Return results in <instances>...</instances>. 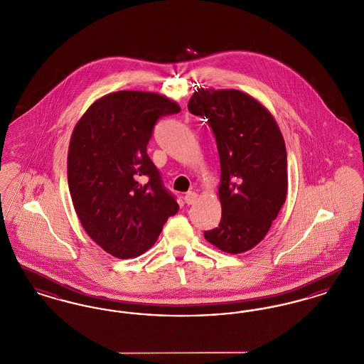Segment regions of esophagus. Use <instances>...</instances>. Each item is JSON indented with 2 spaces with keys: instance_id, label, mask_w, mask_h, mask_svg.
Returning <instances> with one entry per match:
<instances>
[{
  "instance_id": "1",
  "label": "esophagus",
  "mask_w": 364,
  "mask_h": 364,
  "mask_svg": "<svg viewBox=\"0 0 364 364\" xmlns=\"http://www.w3.org/2000/svg\"><path fill=\"white\" fill-rule=\"evenodd\" d=\"M196 199H198V193L193 192V191H190V192H187V193L184 195V202H186L187 205H193V203L196 202Z\"/></svg>"
}]
</instances>
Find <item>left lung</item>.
<instances>
[{"label":"left lung","mask_w":364,"mask_h":364,"mask_svg":"<svg viewBox=\"0 0 364 364\" xmlns=\"http://www.w3.org/2000/svg\"><path fill=\"white\" fill-rule=\"evenodd\" d=\"M188 110L208 120L221 164V221L205 239L228 254L251 250L277 218L288 191L287 150L266 107L239 90H198Z\"/></svg>","instance_id":"left-lung-1"}]
</instances>
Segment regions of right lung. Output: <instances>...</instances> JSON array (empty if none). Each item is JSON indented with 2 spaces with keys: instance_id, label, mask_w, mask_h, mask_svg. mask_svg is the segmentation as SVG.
<instances>
[{
  "instance_id": "1",
  "label": "right lung",
  "mask_w": 364,
  "mask_h": 364,
  "mask_svg": "<svg viewBox=\"0 0 364 364\" xmlns=\"http://www.w3.org/2000/svg\"><path fill=\"white\" fill-rule=\"evenodd\" d=\"M178 112V105L159 94L117 91L91 105L73 129V208L87 235L113 257L141 255L178 211L147 154L156 122Z\"/></svg>"
}]
</instances>
